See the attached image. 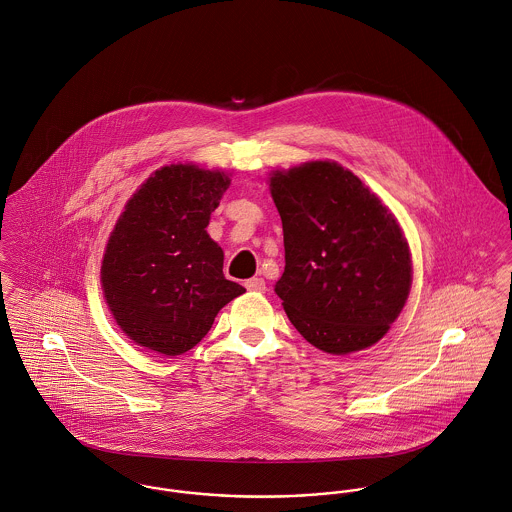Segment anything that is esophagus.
I'll return each instance as SVG.
<instances>
[{
    "mask_svg": "<svg viewBox=\"0 0 512 512\" xmlns=\"http://www.w3.org/2000/svg\"><path fill=\"white\" fill-rule=\"evenodd\" d=\"M245 286H247V290H253V292H263L267 288V284H265L263 279H249Z\"/></svg>",
    "mask_w": 512,
    "mask_h": 512,
    "instance_id": "1",
    "label": "esophagus"
}]
</instances>
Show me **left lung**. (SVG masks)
I'll return each mask as SVG.
<instances>
[{
  "mask_svg": "<svg viewBox=\"0 0 512 512\" xmlns=\"http://www.w3.org/2000/svg\"><path fill=\"white\" fill-rule=\"evenodd\" d=\"M271 196L283 220L284 312L314 347L347 355L381 340L412 284L410 249L395 216L334 161L275 171Z\"/></svg>",
  "mask_w": 512,
  "mask_h": 512,
  "instance_id": "left-lung-1",
  "label": "left lung"
}]
</instances>
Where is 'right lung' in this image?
Segmentation results:
<instances>
[{
	"label": "right lung",
	"mask_w": 512,
	"mask_h": 512,
	"mask_svg": "<svg viewBox=\"0 0 512 512\" xmlns=\"http://www.w3.org/2000/svg\"><path fill=\"white\" fill-rule=\"evenodd\" d=\"M228 186L226 172L169 165L125 204L106 245L102 288L117 326L137 345L180 355L245 292L224 277V251L206 231Z\"/></svg>",
	"instance_id": "right-lung-1"
}]
</instances>
